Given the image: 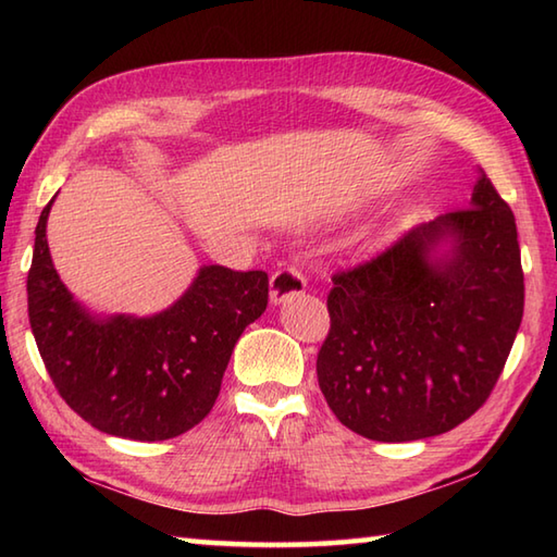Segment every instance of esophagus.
I'll use <instances>...</instances> for the list:
<instances>
[{"label":"esophagus","mask_w":557,"mask_h":557,"mask_svg":"<svg viewBox=\"0 0 557 557\" xmlns=\"http://www.w3.org/2000/svg\"><path fill=\"white\" fill-rule=\"evenodd\" d=\"M306 292V277L301 275V270L285 265L275 270V275L270 277V301L272 304H282L292 297H299V294Z\"/></svg>","instance_id":"1"}]
</instances>
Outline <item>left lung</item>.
Instances as JSON below:
<instances>
[{
  "mask_svg": "<svg viewBox=\"0 0 557 557\" xmlns=\"http://www.w3.org/2000/svg\"><path fill=\"white\" fill-rule=\"evenodd\" d=\"M327 313L318 385L347 429L377 443L453 431L488 399L522 323L510 206L481 172L471 208L333 275Z\"/></svg>",
  "mask_w": 557,
  "mask_h": 557,
  "instance_id": "obj_1",
  "label": "left lung"
}]
</instances>
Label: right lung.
<instances>
[{"instance_id": "obj_1", "label": "right lung", "mask_w": 557, "mask_h": 557, "mask_svg": "<svg viewBox=\"0 0 557 557\" xmlns=\"http://www.w3.org/2000/svg\"><path fill=\"white\" fill-rule=\"evenodd\" d=\"M52 203L35 227L28 318L57 393L92 429L128 441L194 429L215 405L236 339L265 311L268 275L203 265L170 309L98 318L52 265L45 236Z\"/></svg>"}]
</instances>
